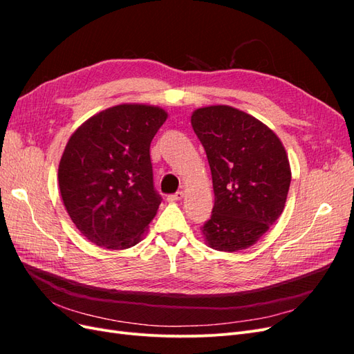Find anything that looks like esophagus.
Instances as JSON below:
<instances>
[{
    "label": "esophagus",
    "mask_w": 354,
    "mask_h": 354,
    "mask_svg": "<svg viewBox=\"0 0 354 354\" xmlns=\"http://www.w3.org/2000/svg\"><path fill=\"white\" fill-rule=\"evenodd\" d=\"M183 196H185L183 192H177V194H174V195H169L167 199H168V202H177V201L183 199Z\"/></svg>",
    "instance_id": "34e87169"
}]
</instances>
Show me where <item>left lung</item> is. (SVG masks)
Masks as SVG:
<instances>
[{
    "label": "left lung",
    "instance_id": "8db88e82",
    "mask_svg": "<svg viewBox=\"0 0 354 354\" xmlns=\"http://www.w3.org/2000/svg\"><path fill=\"white\" fill-rule=\"evenodd\" d=\"M190 122L207 152L216 196L203 238L217 251L250 248L285 208L291 167L281 138L226 104L199 108Z\"/></svg>",
    "mask_w": 354,
    "mask_h": 354
}]
</instances>
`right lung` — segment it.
Masks as SVG:
<instances>
[{"label": "right lung", "mask_w": 354, "mask_h": 354, "mask_svg": "<svg viewBox=\"0 0 354 354\" xmlns=\"http://www.w3.org/2000/svg\"><path fill=\"white\" fill-rule=\"evenodd\" d=\"M158 106L122 103L73 131L59 164V187L71 220L94 245L125 250L142 241L156 216L151 142L167 121Z\"/></svg>", "instance_id": "right-lung-1"}]
</instances>
